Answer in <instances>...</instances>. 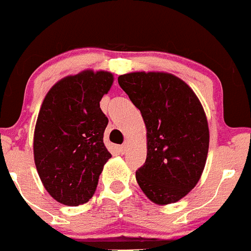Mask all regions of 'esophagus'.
Here are the masks:
<instances>
[{
  "mask_svg": "<svg viewBox=\"0 0 251 251\" xmlns=\"http://www.w3.org/2000/svg\"><path fill=\"white\" fill-rule=\"evenodd\" d=\"M127 147H128V145H127V142H126V143H123V145L122 146H119V152L121 153H126V151H127Z\"/></svg>",
  "mask_w": 251,
  "mask_h": 251,
  "instance_id": "obj_1",
  "label": "esophagus"
}]
</instances>
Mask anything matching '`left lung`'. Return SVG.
<instances>
[{
	"instance_id": "8db88e82",
	"label": "left lung",
	"mask_w": 251,
	"mask_h": 251,
	"mask_svg": "<svg viewBox=\"0 0 251 251\" xmlns=\"http://www.w3.org/2000/svg\"><path fill=\"white\" fill-rule=\"evenodd\" d=\"M118 83L141 110L147 158L136 178L158 205L174 203L197 185L208 152L207 119L194 90L167 73H129Z\"/></svg>"
}]
</instances>
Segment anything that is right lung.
Returning <instances> with one entry per match:
<instances>
[{"label": "right lung", "mask_w": 251, "mask_h": 251, "mask_svg": "<svg viewBox=\"0 0 251 251\" xmlns=\"http://www.w3.org/2000/svg\"><path fill=\"white\" fill-rule=\"evenodd\" d=\"M113 74L85 70L57 81L46 94L34 134V158L46 191L66 206L89 201L112 157L104 146L108 118L100 109Z\"/></svg>", "instance_id": "add662e5"}]
</instances>
